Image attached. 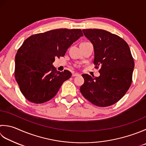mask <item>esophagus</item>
<instances>
[{"mask_svg": "<svg viewBox=\"0 0 146 146\" xmlns=\"http://www.w3.org/2000/svg\"><path fill=\"white\" fill-rule=\"evenodd\" d=\"M80 75L78 73H73V74H72V76H79Z\"/></svg>", "mask_w": 146, "mask_h": 146, "instance_id": "esophagus-1", "label": "esophagus"}]
</instances>
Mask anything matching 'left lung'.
I'll list each match as a JSON object with an SVG mask.
<instances>
[{
  "mask_svg": "<svg viewBox=\"0 0 146 146\" xmlns=\"http://www.w3.org/2000/svg\"><path fill=\"white\" fill-rule=\"evenodd\" d=\"M94 50V64L101 68L100 76L83 74V96L91 103L106 107L120 100L130 87L134 61L129 46L123 39L100 29L83 30Z\"/></svg>",
  "mask_w": 146,
  "mask_h": 146,
  "instance_id": "obj_1",
  "label": "left lung"
}]
</instances>
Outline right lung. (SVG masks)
<instances>
[{"mask_svg":"<svg viewBox=\"0 0 146 146\" xmlns=\"http://www.w3.org/2000/svg\"><path fill=\"white\" fill-rule=\"evenodd\" d=\"M83 36L80 29H56L28 37L15 57V78L21 93L28 101L41 104L49 101L70 71H57L52 63L64 56L73 42Z\"/></svg>","mask_w":146,"mask_h":146,"instance_id":"obj_1","label":"right lung"}]
</instances>
